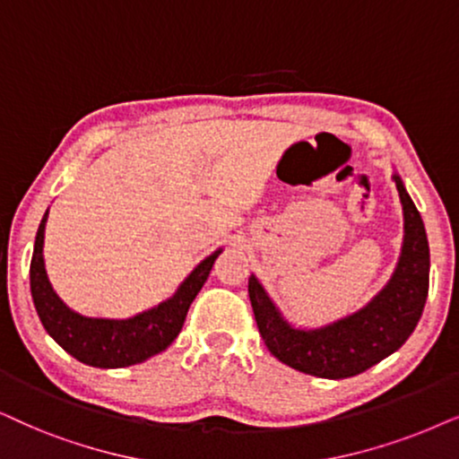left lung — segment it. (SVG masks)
I'll return each mask as SVG.
<instances>
[{
  "instance_id": "left-lung-1",
  "label": "left lung",
  "mask_w": 459,
  "mask_h": 459,
  "mask_svg": "<svg viewBox=\"0 0 459 459\" xmlns=\"http://www.w3.org/2000/svg\"><path fill=\"white\" fill-rule=\"evenodd\" d=\"M396 182L404 212V243L396 273L370 303L353 316L320 330H294L281 320L256 277H249L260 336L280 362L305 375L345 379L364 373L403 347L420 322L430 286V247L415 203Z\"/></svg>"
}]
</instances>
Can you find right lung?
Masks as SVG:
<instances>
[{
  "label": "right lung",
  "mask_w": 459,
  "mask_h": 459,
  "mask_svg": "<svg viewBox=\"0 0 459 459\" xmlns=\"http://www.w3.org/2000/svg\"><path fill=\"white\" fill-rule=\"evenodd\" d=\"M46 218H48V212L39 222L31 269H29L33 305L46 333L75 359L100 368L131 367L167 350L182 330L188 307L210 277L220 249L203 260L178 292L156 309L139 313L131 320H95V317H82L67 309L52 292L42 258Z\"/></svg>",
  "instance_id": "right-lung-1"
}]
</instances>
